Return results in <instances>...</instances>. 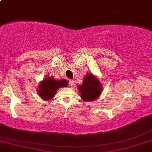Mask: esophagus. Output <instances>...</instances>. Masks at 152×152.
I'll list each match as a JSON object with an SVG mask.
<instances>
[{
    "label": "esophagus",
    "mask_w": 152,
    "mask_h": 152,
    "mask_svg": "<svg viewBox=\"0 0 152 152\" xmlns=\"http://www.w3.org/2000/svg\"><path fill=\"white\" fill-rule=\"evenodd\" d=\"M69 85L71 87H74L75 85H76V81H73V80H70L69 81Z\"/></svg>",
    "instance_id": "34e87169"
}]
</instances>
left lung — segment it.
I'll use <instances>...</instances> for the list:
<instances>
[{
    "label": "left lung",
    "mask_w": 152,
    "mask_h": 152,
    "mask_svg": "<svg viewBox=\"0 0 152 152\" xmlns=\"http://www.w3.org/2000/svg\"><path fill=\"white\" fill-rule=\"evenodd\" d=\"M80 96L85 102H92L97 99L102 92L103 87L100 81L92 73L84 76L82 84L77 86Z\"/></svg>",
    "instance_id": "1"
}]
</instances>
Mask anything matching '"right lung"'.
Returning <instances> with one entry per match:
<instances>
[{"label":"right lung","mask_w":152,"mask_h":152,"mask_svg":"<svg viewBox=\"0 0 152 152\" xmlns=\"http://www.w3.org/2000/svg\"><path fill=\"white\" fill-rule=\"evenodd\" d=\"M68 81L66 79L56 80L53 76H47L39 82L37 93L42 99L49 101L56 96L59 88L68 86Z\"/></svg>","instance_id":"1"}]
</instances>
